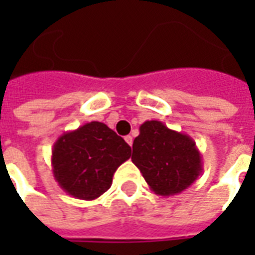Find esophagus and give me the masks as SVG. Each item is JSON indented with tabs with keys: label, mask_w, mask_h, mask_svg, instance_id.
I'll return each mask as SVG.
<instances>
[{
	"label": "esophagus",
	"mask_w": 255,
	"mask_h": 255,
	"mask_svg": "<svg viewBox=\"0 0 255 255\" xmlns=\"http://www.w3.org/2000/svg\"><path fill=\"white\" fill-rule=\"evenodd\" d=\"M126 142H127L128 144H129V146H132V142H133V139H132V136H131V135H127V136H126Z\"/></svg>",
	"instance_id": "34e87169"
}]
</instances>
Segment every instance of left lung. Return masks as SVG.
Masks as SVG:
<instances>
[{
    "label": "left lung",
    "instance_id": "1",
    "mask_svg": "<svg viewBox=\"0 0 255 255\" xmlns=\"http://www.w3.org/2000/svg\"><path fill=\"white\" fill-rule=\"evenodd\" d=\"M131 160L149 187L161 197L180 194L202 172V157L194 139L157 120L139 127Z\"/></svg>",
    "mask_w": 255,
    "mask_h": 255
}]
</instances>
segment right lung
I'll return each instance as SVG.
<instances>
[{
	"instance_id": "1",
	"label": "right lung",
	"mask_w": 255,
	"mask_h": 255,
	"mask_svg": "<svg viewBox=\"0 0 255 255\" xmlns=\"http://www.w3.org/2000/svg\"><path fill=\"white\" fill-rule=\"evenodd\" d=\"M131 157V147L100 122L63 133L53 144V176L71 197L93 201L108 191L113 175Z\"/></svg>"
}]
</instances>
